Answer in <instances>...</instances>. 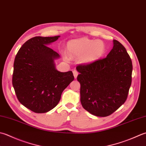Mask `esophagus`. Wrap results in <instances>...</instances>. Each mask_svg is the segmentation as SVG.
Here are the masks:
<instances>
[{
	"label": "esophagus",
	"instance_id": "esophagus-1",
	"mask_svg": "<svg viewBox=\"0 0 146 146\" xmlns=\"http://www.w3.org/2000/svg\"><path fill=\"white\" fill-rule=\"evenodd\" d=\"M73 75H74V77H75V78H76L77 76L78 75V72L76 70H73Z\"/></svg>",
	"mask_w": 146,
	"mask_h": 146
}]
</instances>
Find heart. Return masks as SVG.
<instances>
[{
	"mask_svg": "<svg viewBox=\"0 0 146 146\" xmlns=\"http://www.w3.org/2000/svg\"><path fill=\"white\" fill-rule=\"evenodd\" d=\"M106 46L100 40H94L88 38L73 40L68 43L67 51L71 58H79L83 63H91L101 58L104 54ZM68 59V56L64 54Z\"/></svg>",
	"mask_w": 146,
	"mask_h": 146,
	"instance_id": "heart-1",
	"label": "heart"
}]
</instances>
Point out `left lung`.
<instances>
[{
    "label": "left lung",
    "instance_id": "8db88e82",
    "mask_svg": "<svg viewBox=\"0 0 146 146\" xmlns=\"http://www.w3.org/2000/svg\"><path fill=\"white\" fill-rule=\"evenodd\" d=\"M113 44L106 58L76 66L82 106L97 116H110L123 104L132 84L130 56L120 42Z\"/></svg>",
    "mask_w": 146,
    "mask_h": 146
}]
</instances>
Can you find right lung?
<instances>
[{
  "mask_svg": "<svg viewBox=\"0 0 146 146\" xmlns=\"http://www.w3.org/2000/svg\"><path fill=\"white\" fill-rule=\"evenodd\" d=\"M59 36H35L19 48L14 62L13 85L20 103L36 113L55 108L61 94L74 80L72 71L56 70L54 60L59 58L47 46Z\"/></svg>",
  "mask_w": 146,
  "mask_h": 146,
  "instance_id": "1",
  "label": "right lung"
}]
</instances>
